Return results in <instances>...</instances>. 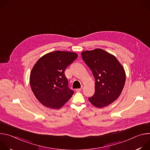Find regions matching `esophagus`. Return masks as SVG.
Segmentation results:
<instances>
[{
    "mask_svg": "<svg viewBox=\"0 0 150 150\" xmlns=\"http://www.w3.org/2000/svg\"><path fill=\"white\" fill-rule=\"evenodd\" d=\"M82 90H83V88H82V87L81 88H77V89H76V91H77V92H80V91H82Z\"/></svg>",
    "mask_w": 150,
    "mask_h": 150,
    "instance_id": "1",
    "label": "esophagus"
}]
</instances>
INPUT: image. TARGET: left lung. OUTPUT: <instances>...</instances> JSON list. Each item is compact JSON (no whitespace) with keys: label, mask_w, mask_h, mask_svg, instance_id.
<instances>
[{"label":"left lung","mask_w":150,"mask_h":150,"mask_svg":"<svg viewBox=\"0 0 150 150\" xmlns=\"http://www.w3.org/2000/svg\"><path fill=\"white\" fill-rule=\"evenodd\" d=\"M81 55L96 80L95 93L88 98L90 102L98 108L108 106L123 90L126 80L123 67L114 55L101 49L84 51Z\"/></svg>","instance_id":"left-lung-1"}]
</instances>
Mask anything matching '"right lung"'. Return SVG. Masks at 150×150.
<instances>
[{
  "label": "right lung",
  "instance_id": "add662e5",
  "mask_svg": "<svg viewBox=\"0 0 150 150\" xmlns=\"http://www.w3.org/2000/svg\"><path fill=\"white\" fill-rule=\"evenodd\" d=\"M74 52L55 51L40 57L34 65L30 76L31 90L42 105L59 109L74 94L68 87L66 68L76 58Z\"/></svg>",
  "mask_w": 150,
  "mask_h": 150
}]
</instances>
